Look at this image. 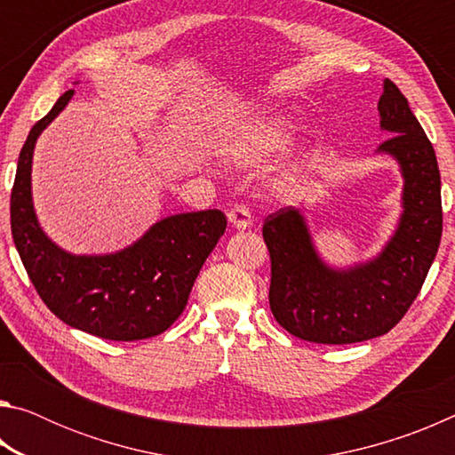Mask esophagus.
Masks as SVG:
<instances>
[{
	"instance_id": "1",
	"label": "esophagus",
	"mask_w": 455,
	"mask_h": 455,
	"mask_svg": "<svg viewBox=\"0 0 455 455\" xmlns=\"http://www.w3.org/2000/svg\"><path fill=\"white\" fill-rule=\"evenodd\" d=\"M227 217H228L230 225H233L235 228H249V227L252 225V214H251V211L246 209V206H243V204L233 206V209L228 211Z\"/></svg>"
}]
</instances>
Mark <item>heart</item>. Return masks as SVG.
<instances>
[{"label": "heart", "instance_id": "1", "mask_svg": "<svg viewBox=\"0 0 455 455\" xmlns=\"http://www.w3.org/2000/svg\"><path fill=\"white\" fill-rule=\"evenodd\" d=\"M292 128L284 118H257L235 130L225 142L230 163L252 166L287 148Z\"/></svg>", "mask_w": 455, "mask_h": 455}]
</instances>
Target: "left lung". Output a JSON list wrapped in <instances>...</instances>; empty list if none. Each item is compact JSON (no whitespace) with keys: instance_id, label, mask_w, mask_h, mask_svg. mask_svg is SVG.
<instances>
[{"instance_id":"8db88e82","label":"left lung","mask_w":455,"mask_h":455,"mask_svg":"<svg viewBox=\"0 0 455 455\" xmlns=\"http://www.w3.org/2000/svg\"><path fill=\"white\" fill-rule=\"evenodd\" d=\"M379 150L402 166L403 214L397 233L371 263L333 271L321 263L292 206L268 214L263 238L271 257L268 305L276 323L303 341L347 345L394 329L410 309L442 238V180L429 138L391 80L379 98Z\"/></svg>"}]
</instances>
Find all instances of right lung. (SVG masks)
Here are the masks:
<instances>
[{"label":"right lung","mask_w":455,"mask_h":455,"mask_svg":"<svg viewBox=\"0 0 455 455\" xmlns=\"http://www.w3.org/2000/svg\"><path fill=\"white\" fill-rule=\"evenodd\" d=\"M66 90L36 122L20 152L12 188V235L29 281L66 325L108 341H138L164 333L180 317L196 276L227 217L220 211L174 214L128 249L104 257H74L44 235L32 204V156L37 136L70 102Z\"/></svg>","instance_id":"right-lung-1"}]
</instances>
